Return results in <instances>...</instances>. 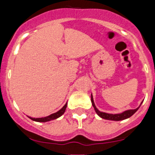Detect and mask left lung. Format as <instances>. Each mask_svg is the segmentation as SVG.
Segmentation results:
<instances>
[{"instance_id": "left-lung-1", "label": "left lung", "mask_w": 155, "mask_h": 155, "mask_svg": "<svg viewBox=\"0 0 155 155\" xmlns=\"http://www.w3.org/2000/svg\"><path fill=\"white\" fill-rule=\"evenodd\" d=\"M91 103H92L93 107H94V111L96 112L97 114L102 119H105V120H113V121H120V120H126L127 118H130V116H132L134 113H136L137 111L138 110V109L140 108V105L142 104L140 103V106L138 108L135 109H129V110H126L124 112L121 113H116V114H111V113H103V112H101V111L98 110V109L96 108L95 105H94V100H93V97H92V94L91 95Z\"/></svg>"}]
</instances>
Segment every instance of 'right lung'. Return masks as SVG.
Instances as JSON below:
<instances>
[{
  "label": "right lung",
  "instance_id": "add662e5",
  "mask_svg": "<svg viewBox=\"0 0 155 155\" xmlns=\"http://www.w3.org/2000/svg\"><path fill=\"white\" fill-rule=\"evenodd\" d=\"M67 105H68V102H67L60 110H58L57 112H56V113H52V114L49 115V116H45V117H40V118H32V117H29V118L31 119V120H33V121L40 122V123H45V122L56 120V119L59 118L60 116H61L64 114V112H65L66 110V108H67Z\"/></svg>",
  "mask_w": 155,
  "mask_h": 155
}]
</instances>
